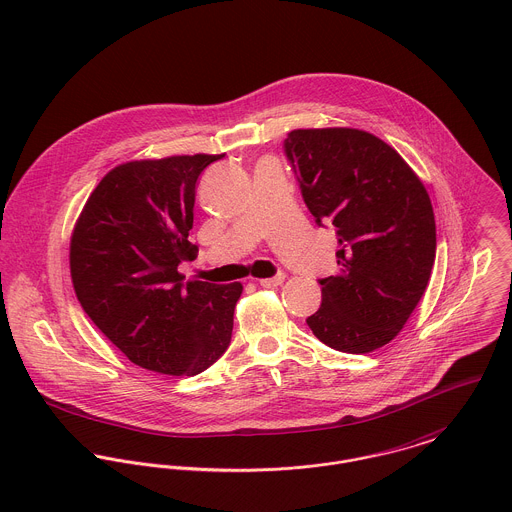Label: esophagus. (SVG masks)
<instances>
[{"instance_id":"esophagus-1","label":"esophagus","mask_w":512,"mask_h":512,"mask_svg":"<svg viewBox=\"0 0 512 512\" xmlns=\"http://www.w3.org/2000/svg\"><path fill=\"white\" fill-rule=\"evenodd\" d=\"M283 281H285V273H279V275L269 277V279H259V285L265 287V289H273V287L283 285Z\"/></svg>"}]
</instances>
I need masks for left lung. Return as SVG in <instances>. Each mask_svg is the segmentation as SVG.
I'll return each mask as SVG.
<instances>
[{
	"label": "left lung",
	"instance_id": "1",
	"mask_svg": "<svg viewBox=\"0 0 512 512\" xmlns=\"http://www.w3.org/2000/svg\"><path fill=\"white\" fill-rule=\"evenodd\" d=\"M303 200L338 235V275L320 279L310 314L326 346L368 354L398 336L423 297L435 261L429 194L406 160L358 128H299L285 138Z\"/></svg>",
	"mask_w": 512,
	"mask_h": 512
}]
</instances>
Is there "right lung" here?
<instances>
[{
  "instance_id": "right-lung-1",
  "label": "right lung",
  "mask_w": 512,
  "mask_h": 512,
  "mask_svg": "<svg viewBox=\"0 0 512 512\" xmlns=\"http://www.w3.org/2000/svg\"><path fill=\"white\" fill-rule=\"evenodd\" d=\"M223 156L120 164L99 182L75 223L69 263L77 299L140 368L196 376L231 342L241 283H184L178 273L198 251L188 241L196 182Z\"/></svg>"
}]
</instances>
